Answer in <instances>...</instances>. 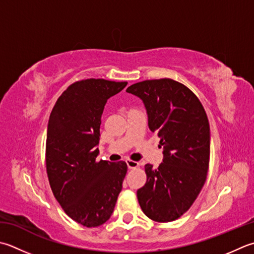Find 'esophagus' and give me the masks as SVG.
<instances>
[{
    "instance_id": "1",
    "label": "esophagus",
    "mask_w": 254,
    "mask_h": 254,
    "mask_svg": "<svg viewBox=\"0 0 254 254\" xmlns=\"http://www.w3.org/2000/svg\"><path fill=\"white\" fill-rule=\"evenodd\" d=\"M127 165L128 167V170H135L138 166H140V164L135 161H132V160H127Z\"/></svg>"
}]
</instances>
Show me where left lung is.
<instances>
[{
	"label": "left lung",
	"mask_w": 254,
	"mask_h": 254,
	"mask_svg": "<svg viewBox=\"0 0 254 254\" xmlns=\"http://www.w3.org/2000/svg\"><path fill=\"white\" fill-rule=\"evenodd\" d=\"M127 92L142 99L148 127L161 138L164 160L145 165L146 183L137 190L143 212L156 222L183 216L205 185L210 156V127L205 109L185 84L170 78L134 83Z\"/></svg>",
	"instance_id": "left-lung-1"
}]
</instances>
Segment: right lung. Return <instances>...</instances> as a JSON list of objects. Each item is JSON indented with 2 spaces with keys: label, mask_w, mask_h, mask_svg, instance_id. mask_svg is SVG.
<instances>
[{
  "label": "right lung",
  "mask_w": 254,
  "mask_h": 254,
  "mask_svg": "<svg viewBox=\"0 0 254 254\" xmlns=\"http://www.w3.org/2000/svg\"><path fill=\"white\" fill-rule=\"evenodd\" d=\"M127 84L93 78L73 82L49 117L45 156L49 185L64 211L87 228L111 217L127 171L123 161H97L104 106Z\"/></svg>",
  "instance_id": "1"
}]
</instances>
